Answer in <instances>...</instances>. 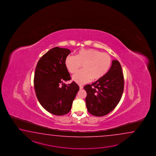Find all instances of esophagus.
<instances>
[{"mask_svg":"<svg viewBox=\"0 0 156 156\" xmlns=\"http://www.w3.org/2000/svg\"><path fill=\"white\" fill-rule=\"evenodd\" d=\"M80 89H83V86H81V85H80Z\"/></svg>","mask_w":156,"mask_h":156,"instance_id":"34e87169","label":"esophagus"}]
</instances>
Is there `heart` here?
<instances>
[{
	"label": "heart",
	"mask_w": 156,
	"mask_h": 156,
	"mask_svg": "<svg viewBox=\"0 0 156 156\" xmlns=\"http://www.w3.org/2000/svg\"><path fill=\"white\" fill-rule=\"evenodd\" d=\"M111 63V57L108 53L94 49L80 50L76 56L70 55L65 59L66 66L71 73H76L83 65V70L73 76V81L79 84L88 83L91 79H100L109 70Z\"/></svg>",
	"instance_id": "b5f03b06"
}]
</instances>
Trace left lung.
I'll return each instance as SVG.
<instances>
[{
    "label": "left lung",
    "instance_id": "8db88e82",
    "mask_svg": "<svg viewBox=\"0 0 156 156\" xmlns=\"http://www.w3.org/2000/svg\"><path fill=\"white\" fill-rule=\"evenodd\" d=\"M124 77L122 66L113 60L106 75L91 85H87L85 99L88 112L94 116H102L112 112L118 105L124 90Z\"/></svg>",
    "mask_w": 156,
    "mask_h": 156
}]
</instances>
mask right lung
<instances>
[{"label": "right lung", "instance_id": "add662e5", "mask_svg": "<svg viewBox=\"0 0 156 156\" xmlns=\"http://www.w3.org/2000/svg\"><path fill=\"white\" fill-rule=\"evenodd\" d=\"M71 51L56 47L49 50L38 61L35 70L34 87L41 105L47 112L56 115L70 112L79 86L71 79L65 59Z\"/></svg>", "mask_w": 156, "mask_h": 156}]
</instances>
